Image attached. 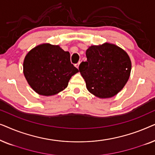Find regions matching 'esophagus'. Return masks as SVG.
Segmentation results:
<instances>
[{
	"instance_id": "esophagus-1",
	"label": "esophagus",
	"mask_w": 155,
	"mask_h": 155,
	"mask_svg": "<svg viewBox=\"0 0 155 155\" xmlns=\"http://www.w3.org/2000/svg\"><path fill=\"white\" fill-rule=\"evenodd\" d=\"M80 63V62H79V63H76V64L75 65V67H76V68H79Z\"/></svg>"
}]
</instances>
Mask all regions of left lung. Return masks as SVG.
Instances as JSON below:
<instances>
[{
  "mask_svg": "<svg viewBox=\"0 0 155 155\" xmlns=\"http://www.w3.org/2000/svg\"><path fill=\"white\" fill-rule=\"evenodd\" d=\"M86 56L87 60L80 63L79 71L89 92L99 98L118 94L130 77L131 62L127 53L114 44L105 43L90 46Z\"/></svg>",
  "mask_w": 155,
  "mask_h": 155,
  "instance_id": "1",
  "label": "left lung"
}]
</instances>
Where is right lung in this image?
<instances>
[{"label":"right lung","mask_w":155,"mask_h":155,"mask_svg":"<svg viewBox=\"0 0 155 155\" xmlns=\"http://www.w3.org/2000/svg\"><path fill=\"white\" fill-rule=\"evenodd\" d=\"M78 71L71 62L68 51L49 44L31 49L23 63V72L29 84L44 96L56 94L66 88L70 79Z\"/></svg>","instance_id":"1"}]
</instances>
